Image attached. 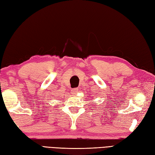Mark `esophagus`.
I'll list each match as a JSON object with an SVG mask.
<instances>
[{"label":"esophagus","mask_w":155,"mask_h":155,"mask_svg":"<svg viewBox=\"0 0 155 155\" xmlns=\"http://www.w3.org/2000/svg\"><path fill=\"white\" fill-rule=\"evenodd\" d=\"M71 91H72V93H73V94H76V93H77L78 92V88H72Z\"/></svg>","instance_id":"esophagus-1"}]
</instances>
